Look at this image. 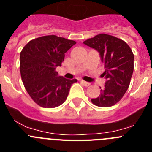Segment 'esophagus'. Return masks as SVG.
<instances>
[{
    "instance_id": "obj_1",
    "label": "esophagus",
    "mask_w": 152,
    "mask_h": 152,
    "mask_svg": "<svg viewBox=\"0 0 152 152\" xmlns=\"http://www.w3.org/2000/svg\"><path fill=\"white\" fill-rule=\"evenodd\" d=\"M81 83H82L83 84H84V86H85V87H88V86H90V83L89 82H87V81H84V80H81Z\"/></svg>"
}]
</instances>
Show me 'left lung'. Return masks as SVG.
I'll use <instances>...</instances> for the list:
<instances>
[{"label": "left lung", "instance_id": "8db88e82", "mask_svg": "<svg viewBox=\"0 0 152 152\" xmlns=\"http://www.w3.org/2000/svg\"><path fill=\"white\" fill-rule=\"evenodd\" d=\"M84 43L100 53L107 81L98 97L91 99L94 105L109 107L115 105L128 90L134 70V55L128 44L115 36L101 33Z\"/></svg>", "mask_w": 152, "mask_h": 152}]
</instances>
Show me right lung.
Masks as SVG:
<instances>
[{
	"mask_svg": "<svg viewBox=\"0 0 152 152\" xmlns=\"http://www.w3.org/2000/svg\"><path fill=\"white\" fill-rule=\"evenodd\" d=\"M76 42L55 35L31 40L20 52L21 78L33 101L44 108H54L67 99L71 86L77 79L58 76L56 68L61 66L64 53Z\"/></svg>",
	"mask_w": 152,
	"mask_h": 152,
	"instance_id": "1",
	"label": "right lung"
}]
</instances>
